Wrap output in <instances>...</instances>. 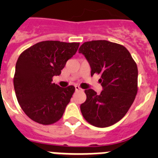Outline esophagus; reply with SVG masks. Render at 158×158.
Listing matches in <instances>:
<instances>
[{
	"label": "esophagus",
	"instance_id": "obj_1",
	"mask_svg": "<svg viewBox=\"0 0 158 158\" xmlns=\"http://www.w3.org/2000/svg\"><path fill=\"white\" fill-rule=\"evenodd\" d=\"M75 90H76L77 92V91H79V90H81V88L79 87V86L76 85V86H75Z\"/></svg>",
	"mask_w": 158,
	"mask_h": 158
}]
</instances>
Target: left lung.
<instances>
[{
	"instance_id": "1",
	"label": "left lung",
	"mask_w": 158,
	"mask_h": 158,
	"mask_svg": "<svg viewBox=\"0 0 158 158\" xmlns=\"http://www.w3.org/2000/svg\"><path fill=\"white\" fill-rule=\"evenodd\" d=\"M91 68V76L100 74L103 90L97 94L85 89L81 111L87 122L97 127L116 123L127 114L138 92V67L125 47L107 40L85 42L78 50Z\"/></svg>"
}]
</instances>
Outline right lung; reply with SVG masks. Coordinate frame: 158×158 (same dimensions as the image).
Segmentation results:
<instances>
[{
  "instance_id": "1",
  "label": "right lung",
  "mask_w": 158,
  "mask_h": 158,
  "mask_svg": "<svg viewBox=\"0 0 158 158\" xmlns=\"http://www.w3.org/2000/svg\"><path fill=\"white\" fill-rule=\"evenodd\" d=\"M79 43L43 41L23 51L16 64L13 84L19 105L31 119L43 125L58 121L75 91L53 83Z\"/></svg>"
}]
</instances>
